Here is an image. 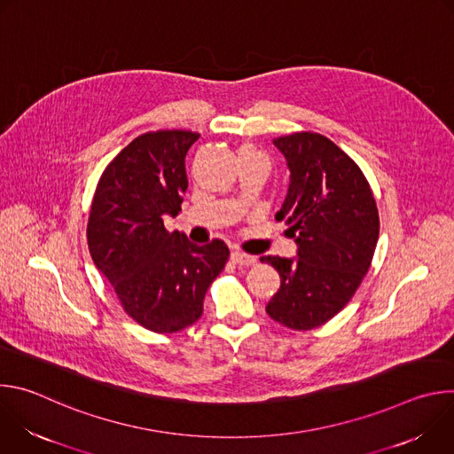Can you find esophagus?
I'll list each match as a JSON object with an SVG mask.
<instances>
[{"label":"esophagus","mask_w":454,"mask_h":454,"mask_svg":"<svg viewBox=\"0 0 454 454\" xmlns=\"http://www.w3.org/2000/svg\"><path fill=\"white\" fill-rule=\"evenodd\" d=\"M231 261L239 266H253L256 262V258L253 254H247V253H242L239 249L231 251Z\"/></svg>","instance_id":"34e87169"}]
</instances>
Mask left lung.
<instances>
[{"label":"left lung","instance_id":"1","mask_svg":"<svg viewBox=\"0 0 454 454\" xmlns=\"http://www.w3.org/2000/svg\"><path fill=\"white\" fill-rule=\"evenodd\" d=\"M284 154L287 196L275 219L289 226L296 256H262L280 275L266 312L284 327L310 331L334 317L368 273L379 214L361 168L317 133L273 140Z\"/></svg>","mask_w":454,"mask_h":454}]
</instances>
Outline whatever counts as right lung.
<instances>
[{"instance_id":"add662e5","label":"right lung","mask_w":454,"mask_h":454,"mask_svg":"<svg viewBox=\"0 0 454 454\" xmlns=\"http://www.w3.org/2000/svg\"><path fill=\"white\" fill-rule=\"evenodd\" d=\"M200 135L158 131L138 137L104 170L90 212L88 246L123 310L142 327L172 334L196 323L228 246H198L165 230L188 186L184 158Z\"/></svg>"}]
</instances>
